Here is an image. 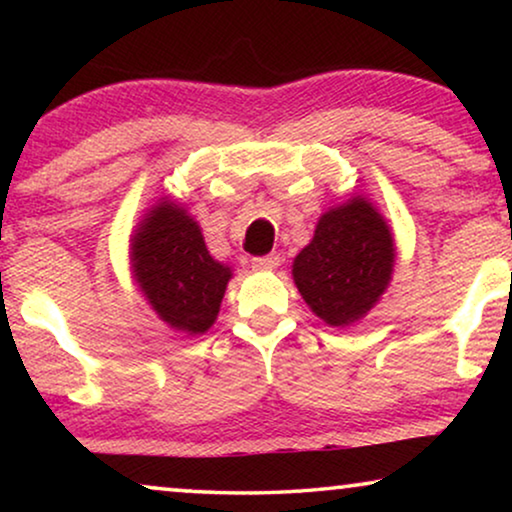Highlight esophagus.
I'll use <instances>...</instances> for the list:
<instances>
[{
	"label": "esophagus",
	"instance_id": "1",
	"mask_svg": "<svg viewBox=\"0 0 512 512\" xmlns=\"http://www.w3.org/2000/svg\"><path fill=\"white\" fill-rule=\"evenodd\" d=\"M277 265H279V256L277 254L251 258V268H254V270H275Z\"/></svg>",
	"mask_w": 512,
	"mask_h": 512
}]
</instances>
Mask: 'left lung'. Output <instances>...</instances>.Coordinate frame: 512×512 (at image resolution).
<instances>
[{
	"label": "left lung",
	"instance_id": "1",
	"mask_svg": "<svg viewBox=\"0 0 512 512\" xmlns=\"http://www.w3.org/2000/svg\"><path fill=\"white\" fill-rule=\"evenodd\" d=\"M396 242L387 219L363 195L319 216L291 275L307 307L333 328L361 321L389 289Z\"/></svg>",
	"mask_w": 512,
	"mask_h": 512
}]
</instances>
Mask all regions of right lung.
Returning <instances> with one entry per match:
<instances>
[{
	"label": "right lung",
	"mask_w": 512,
	"mask_h": 512,
	"mask_svg": "<svg viewBox=\"0 0 512 512\" xmlns=\"http://www.w3.org/2000/svg\"><path fill=\"white\" fill-rule=\"evenodd\" d=\"M130 275L158 319L193 338L214 326L233 268L209 254L184 202L163 195L132 230Z\"/></svg>",
	"instance_id": "1"
}]
</instances>
